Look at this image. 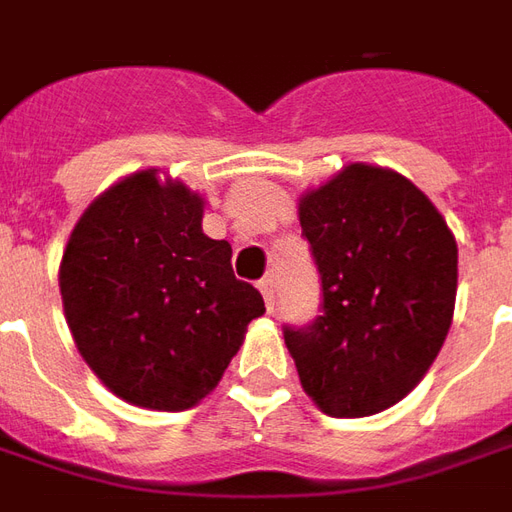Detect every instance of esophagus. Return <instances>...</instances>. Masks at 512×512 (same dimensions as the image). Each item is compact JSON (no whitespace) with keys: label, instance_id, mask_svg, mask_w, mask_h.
Wrapping results in <instances>:
<instances>
[{"label":"esophagus","instance_id":"1","mask_svg":"<svg viewBox=\"0 0 512 512\" xmlns=\"http://www.w3.org/2000/svg\"><path fill=\"white\" fill-rule=\"evenodd\" d=\"M257 288H260V293H263L268 310H274V279L263 277L260 282H257Z\"/></svg>","mask_w":512,"mask_h":512}]
</instances>
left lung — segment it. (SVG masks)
I'll return each instance as SVG.
<instances>
[{"mask_svg":"<svg viewBox=\"0 0 512 512\" xmlns=\"http://www.w3.org/2000/svg\"><path fill=\"white\" fill-rule=\"evenodd\" d=\"M321 274V315L282 326L304 392L329 417L395 406L450 332L458 246L422 191L392 169L351 164L299 202Z\"/></svg>","mask_w":512,"mask_h":512,"instance_id":"left-lung-1","label":"left lung"}]
</instances>
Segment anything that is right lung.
Instances as JSON below:
<instances>
[{
    "label": "right lung",
    "mask_w": 512,
    "mask_h": 512,
    "mask_svg": "<svg viewBox=\"0 0 512 512\" xmlns=\"http://www.w3.org/2000/svg\"><path fill=\"white\" fill-rule=\"evenodd\" d=\"M202 233V200L136 172L84 211L62 255L65 318L84 362L117 397L183 411L211 392L266 312Z\"/></svg>",
    "instance_id": "right-lung-1"
}]
</instances>
